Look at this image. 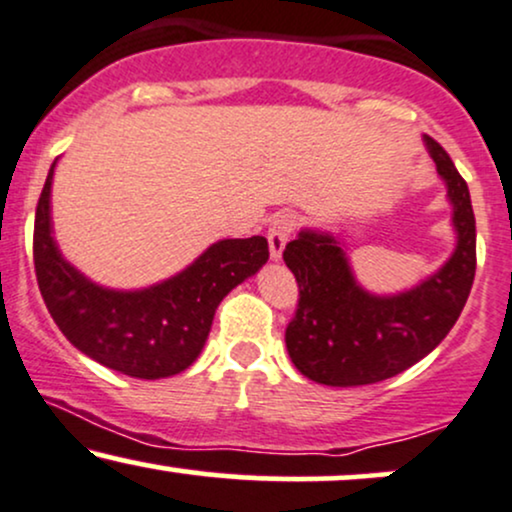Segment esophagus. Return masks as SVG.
Masks as SVG:
<instances>
[{"label":"esophagus","mask_w":512,"mask_h":512,"mask_svg":"<svg viewBox=\"0 0 512 512\" xmlns=\"http://www.w3.org/2000/svg\"><path fill=\"white\" fill-rule=\"evenodd\" d=\"M294 225H297V220H294V215H290V213L278 215V218L270 222L268 246H270V258H273V261H280L282 258V251H285L287 242H290V234L294 232Z\"/></svg>","instance_id":"1"}]
</instances>
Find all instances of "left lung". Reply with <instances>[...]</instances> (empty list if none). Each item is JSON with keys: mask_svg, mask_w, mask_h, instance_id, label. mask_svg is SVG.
<instances>
[{"mask_svg": "<svg viewBox=\"0 0 512 512\" xmlns=\"http://www.w3.org/2000/svg\"><path fill=\"white\" fill-rule=\"evenodd\" d=\"M426 150L446 182L458 244L434 275L398 294L366 292L354 278L345 242L302 230L285 246L299 285L297 314L285 330L292 364L323 386L386 381L436 350L458 321L477 270V230L467 182L431 136Z\"/></svg>", "mask_w": 512, "mask_h": 512, "instance_id": "1", "label": "left lung"}]
</instances>
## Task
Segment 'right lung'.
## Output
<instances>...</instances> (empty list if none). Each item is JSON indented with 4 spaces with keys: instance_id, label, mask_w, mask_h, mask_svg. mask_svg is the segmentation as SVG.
<instances>
[{
    "instance_id": "obj_1",
    "label": "right lung",
    "mask_w": 512,
    "mask_h": 512,
    "mask_svg": "<svg viewBox=\"0 0 512 512\" xmlns=\"http://www.w3.org/2000/svg\"><path fill=\"white\" fill-rule=\"evenodd\" d=\"M52 162L35 210L33 261L47 311L66 340L90 359L131 378L182 374L206 345L215 309L268 261L266 237L220 239L182 273L143 287L110 290L88 280L52 237Z\"/></svg>"
}]
</instances>
